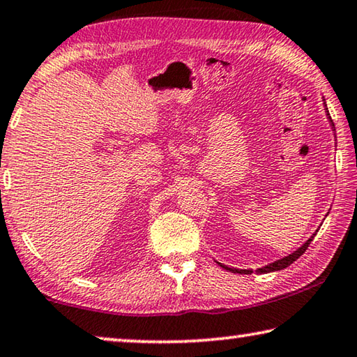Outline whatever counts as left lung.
<instances>
[{"label":"left lung","instance_id":"8db88e82","mask_svg":"<svg viewBox=\"0 0 357 357\" xmlns=\"http://www.w3.org/2000/svg\"><path fill=\"white\" fill-rule=\"evenodd\" d=\"M327 115H329V110H327ZM331 119V116H329ZM331 123H332V120H331ZM332 126H334V123H332ZM318 232V231H317ZM317 232L313 234V236L308 238V241L302 245L301 248H297L294 253H291L289 256H284V258H282V259H278V261H275V262H272V264H268V266H264V267H261V268H258V273H267V272H275V271H282V268H286L288 266H291L293 264V262L296 261V259H299L301 256L305 253V250L308 248V245H310V242L313 241V237L317 236ZM218 264L223 267V268H226V271H229V272H234V273H245V275H248V273H253V271H241V268H232V267H227V266H225V264H221V262H218Z\"/></svg>","mask_w":357,"mask_h":357}]
</instances>
